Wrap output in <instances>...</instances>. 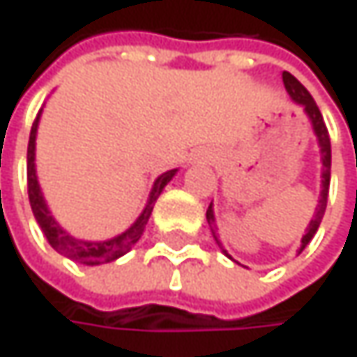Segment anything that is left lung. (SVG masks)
Segmentation results:
<instances>
[{"label": "left lung", "mask_w": 357, "mask_h": 357, "mask_svg": "<svg viewBox=\"0 0 357 357\" xmlns=\"http://www.w3.org/2000/svg\"><path fill=\"white\" fill-rule=\"evenodd\" d=\"M282 83H284V89L289 93V97L297 103V105H301L303 107V114L310 118V122H312V130H314V135H316V141H318V147H320V162H322V174H320V197H318V206H316V212H314V216H312V220H310V225H307V229H305V235L301 237V245H299V252L297 254H301L303 250H305V245L312 241V237L316 235V231H318V227H320V222H322V216H324V210H326V202H328V187H331V139H328V130H326V124H324V118H322V114H320V109H318V105H316V101L312 99V95L307 93V89L291 75V73H282ZM206 218H208V225H210V231H212V235H214V239H216V243H218V248L227 254V250L222 248V243H220V237H218V233H216V216H214V208H212V204H210V208H208V212H206ZM229 256V254H227ZM231 258V256H229Z\"/></svg>", "instance_id": "obj_1"}]
</instances>
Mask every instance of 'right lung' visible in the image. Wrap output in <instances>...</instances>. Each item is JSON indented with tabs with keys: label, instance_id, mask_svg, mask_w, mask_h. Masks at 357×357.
Listing matches in <instances>:
<instances>
[{
	"label": "right lung",
	"instance_id": "add662e5",
	"mask_svg": "<svg viewBox=\"0 0 357 357\" xmlns=\"http://www.w3.org/2000/svg\"><path fill=\"white\" fill-rule=\"evenodd\" d=\"M39 120H41V112L37 114L35 122H33V128H31V137H29V151H26V183H29V202H31V208H33V214H35V220L37 225L41 227L45 239L50 241V245L79 262V264H85V266H99V264H107V262H114L118 258H122L124 254H128L132 250V245L141 239L143 231H145V225L151 216V210L155 206V199L160 197V193L164 191V187L174 178V174L178 172V168H172V170H166L164 174H160L149 191V197H147V204L143 208V212L139 214V218L120 235L112 237V239H105V241H85V239H75L70 233H66L60 222L52 216L50 208H47V202L41 193V187H39V181H37V168H35V145H37V128H39Z\"/></svg>",
	"mask_w": 357,
	"mask_h": 357
}]
</instances>
